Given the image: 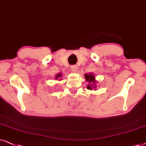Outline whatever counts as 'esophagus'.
I'll return each instance as SVG.
<instances>
[{
  "instance_id": "1",
  "label": "esophagus",
  "mask_w": 146,
  "mask_h": 146,
  "mask_svg": "<svg viewBox=\"0 0 146 146\" xmlns=\"http://www.w3.org/2000/svg\"><path fill=\"white\" fill-rule=\"evenodd\" d=\"M77 67L76 65H71V69L73 71H77Z\"/></svg>"
}]
</instances>
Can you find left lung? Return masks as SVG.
<instances>
[{"label": "left lung", "mask_w": 146, "mask_h": 146, "mask_svg": "<svg viewBox=\"0 0 146 146\" xmlns=\"http://www.w3.org/2000/svg\"><path fill=\"white\" fill-rule=\"evenodd\" d=\"M85 79H86V81H88L89 83H91L90 85H87V88H88L89 89H91V90H92V89H93L92 84L93 83H96V81H95V76L93 75V73L92 74L90 73V74H88V75L85 74Z\"/></svg>", "instance_id": "left-lung-1"}]
</instances>
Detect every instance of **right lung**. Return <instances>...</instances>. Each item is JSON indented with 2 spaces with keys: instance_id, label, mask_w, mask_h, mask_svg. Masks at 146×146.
<instances>
[{
  "instance_id": "right-lung-1",
  "label": "right lung",
  "mask_w": 146,
  "mask_h": 146,
  "mask_svg": "<svg viewBox=\"0 0 146 146\" xmlns=\"http://www.w3.org/2000/svg\"><path fill=\"white\" fill-rule=\"evenodd\" d=\"M61 77V75L60 74V73H59V74L57 75V76H56V78L59 79V77Z\"/></svg>"
}]
</instances>
